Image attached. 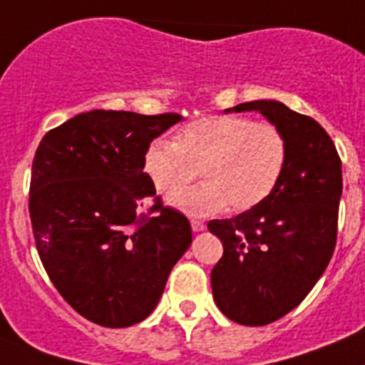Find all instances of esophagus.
I'll use <instances>...</instances> for the list:
<instances>
[{
    "instance_id": "1",
    "label": "esophagus",
    "mask_w": 365,
    "mask_h": 365,
    "mask_svg": "<svg viewBox=\"0 0 365 365\" xmlns=\"http://www.w3.org/2000/svg\"><path fill=\"white\" fill-rule=\"evenodd\" d=\"M191 228H192V232H202V230H206V225H204V220L192 219L191 220Z\"/></svg>"
}]
</instances>
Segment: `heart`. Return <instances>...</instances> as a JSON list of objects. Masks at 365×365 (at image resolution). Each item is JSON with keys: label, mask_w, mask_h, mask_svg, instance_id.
<instances>
[{"label": "heart", "mask_w": 365, "mask_h": 365, "mask_svg": "<svg viewBox=\"0 0 365 365\" xmlns=\"http://www.w3.org/2000/svg\"><path fill=\"white\" fill-rule=\"evenodd\" d=\"M287 165V139L271 122L245 116H206L178 131L176 140H154L145 170L155 191L170 198L200 172L207 182L173 198L189 215H215L226 207L249 211L267 200Z\"/></svg>", "instance_id": "1"}]
</instances>
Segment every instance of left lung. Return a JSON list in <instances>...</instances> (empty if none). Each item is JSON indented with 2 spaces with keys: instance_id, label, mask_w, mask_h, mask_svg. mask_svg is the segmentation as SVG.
Wrapping results in <instances>:
<instances>
[{
  "instance_id": "left-lung-1",
  "label": "left lung",
  "mask_w": 365,
  "mask_h": 365,
  "mask_svg": "<svg viewBox=\"0 0 365 365\" xmlns=\"http://www.w3.org/2000/svg\"><path fill=\"white\" fill-rule=\"evenodd\" d=\"M230 111H259L287 139L286 170L271 197L207 222L225 247L211 271L215 304L235 323L262 327L301 304L332 258L341 159L323 125L284 103L256 100Z\"/></svg>"
}]
</instances>
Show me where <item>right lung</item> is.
<instances>
[{
	"label": "right lung",
	"instance_id": "obj_1",
	"mask_svg": "<svg viewBox=\"0 0 365 365\" xmlns=\"http://www.w3.org/2000/svg\"><path fill=\"white\" fill-rule=\"evenodd\" d=\"M178 113H81L36 148L29 215L57 292L85 319L124 329L146 319L192 241L187 217L165 207L145 173L150 143Z\"/></svg>",
	"mask_w": 365,
	"mask_h": 365
}]
</instances>
